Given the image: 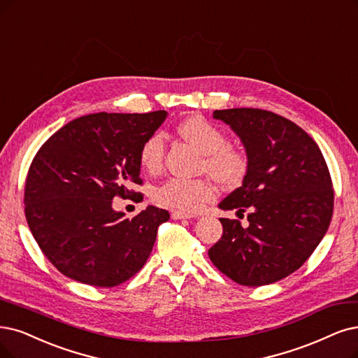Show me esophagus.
Wrapping results in <instances>:
<instances>
[{"instance_id": "obj_1", "label": "esophagus", "mask_w": 358, "mask_h": 358, "mask_svg": "<svg viewBox=\"0 0 358 358\" xmlns=\"http://www.w3.org/2000/svg\"><path fill=\"white\" fill-rule=\"evenodd\" d=\"M171 217L174 220H189V218H192V215L184 214V213H178V210H174V213L171 214Z\"/></svg>"}]
</instances>
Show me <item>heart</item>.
Here are the masks:
<instances>
[{
	"mask_svg": "<svg viewBox=\"0 0 358 358\" xmlns=\"http://www.w3.org/2000/svg\"><path fill=\"white\" fill-rule=\"evenodd\" d=\"M180 134L193 143L205 155L202 168L215 180L224 184L239 182L248 168L246 156L229 144V138L220 127L202 116H192L178 127ZM165 137L153 132L140 148L138 159L144 171L155 174L164 165ZM217 190L206 180H190L172 177L155 190V201L178 213H197L208 202L215 199Z\"/></svg>",
	"mask_w": 358,
	"mask_h": 358,
	"instance_id": "obj_1",
	"label": "heart"
}]
</instances>
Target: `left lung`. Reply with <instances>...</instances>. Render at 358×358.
Masks as SVG:
<instances>
[{"label":"left lung","instance_id":"8db88e82","mask_svg":"<svg viewBox=\"0 0 358 358\" xmlns=\"http://www.w3.org/2000/svg\"><path fill=\"white\" fill-rule=\"evenodd\" d=\"M242 140L248 169L242 187L218 206L248 214V227L220 218L221 239L208 250L236 283L264 286L296 271L324 237L334 189L317 143L289 119L262 109L215 110Z\"/></svg>","mask_w":358,"mask_h":358}]
</instances>
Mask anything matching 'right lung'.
Here are the masks:
<instances>
[{"mask_svg":"<svg viewBox=\"0 0 358 358\" xmlns=\"http://www.w3.org/2000/svg\"><path fill=\"white\" fill-rule=\"evenodd\" d=\"M165 110L92 113L55 132L38 150L24 182V215L38 246L62 274L113 287L148 261L168 210L148 206L134 218L112 208L116 196L140 201V148Z\"/></svg>","mask_w":358,"mask_h":358,"instance_id":"right-lung-1","label":"right lung"}]
</instances>
